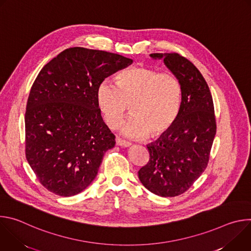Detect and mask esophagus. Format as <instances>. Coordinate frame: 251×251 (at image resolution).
Segmentation results:
<instances>
[{"label": "esophagus", "mask_w": 251, "mask_h": 251, "mask_svg": "<svg viewBox=\"0 0 251 251\" xmlns=\"http://www.w3.org/2000/svg\"><path fill=\"white\" fill-rule=\"evenodd\" d=\"M115 142H116V145L121 146V147H125V148H126V147H130V146H131V143L126 142V141H124V140H121V139H119V138H116Z\"/></svg>", "instance_id": "34e87169"}]
</instances>
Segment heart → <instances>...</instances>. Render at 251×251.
<instances>
[{"label": "heart", "mask_w": 251, "mask_h": 251, "mask_svg": "<svg viewBox=\"0 0 251 251\" xmlns=\"http://www.w3.org/2000/svg\"><path fill=\"white\" fill-rule=\"evenodd\" d=\"M182 95L181 81L174 74L137 66L121 73L116 83L103 80L97 88L96 101L109 128L117 127L130 105L131 116L121 123V134L130 139L149 135L158 138L175 124Z\"/></svg>", "instance_id": "b5f03b06"}]
</instances>
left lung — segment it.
<instances>
[{
    "mask_svg": "<svg viewBox=\"0 0 251 251\" xmlns=\"http://www.w3.org/2000/svg\"><path fill=\"white\" fill-rule=\"evenodd\" d=\"M163 59L181 81V110L172 128L147 145L148 164L139 172V180L160 197L185 193L205 170L217 133L212 97L203 76L187 58L177 53H152Z\"/></svg>",
    "mask_w": 251,
    "mask_h": 251,
    "instance_id": "1",
    "label": "left lung"
}]
</instances>
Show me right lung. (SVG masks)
Segmentation results:
<instances>
[{"instance_id": "1", "label": "right lung", "mask_w": 251, "mask_h": 251, "mask_svg": "<svg viewBox=\"0 0 251 251\" xmlns=\"http://www.w3.org/2000/svg\"><path fill=\"white\" fill-rule=\"evenodd\" d=\"M120 54L70 48L47 63L26 103L25 157L50 192L71 197L95 178L115 136L96 101L99 84L132 64Z\"/></svg>"}]
</instances>
